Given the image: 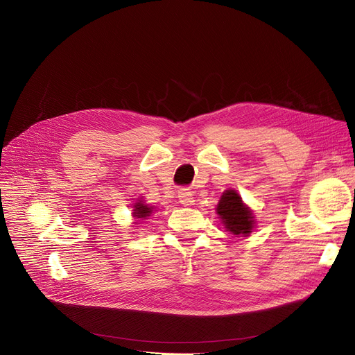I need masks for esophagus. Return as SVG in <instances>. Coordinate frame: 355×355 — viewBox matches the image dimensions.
<instances>
[{"label":"esophagus","mask_w":355,"mask_h":355,"mask_svg":"<svg viewBox=\"0 0 355 355\" xmlns=\"http://www.w3.org/2000/svg\"><path fill=\"white\" fill-rule=\"evenodd\" d=\"M178 201L182 204V206H193L194 204L193 193L189 189H180L178 190Z\"/></svg>","instance_id":"obj_1"}]
</instances>
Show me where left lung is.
Instances as JSON below:
<instances>
[{"label": "left lung", "instance_id": "left-lung-1", "mask_svg": "<svg viewBox=\"0 0 355 355\" xmlns=\"http://www.w3.org/2000/svg\"><path fill=\"white\" fill-rule=\"evenodd\" d=\"M217 213L223 220V225L233 234L248 236L253 229V214L234 190L223 193L217 206Z\"/></svg>", "mask_w": 355, "mask_h": 355}]
</instances>
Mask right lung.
Here are the masks:
<instances>
[{"instance_id":"add662e5","label":"right lung","mask_w":355,"mask_h":355,"mask_svg":"<svg viewBox=\"0 0 355 355\" xmlns=\"http://www.w3.org/2000/svg\"><path fill=\"white\" fill-rule=\"evenodd\" d=\"M134 209H135V210H134V216H135L137 218H144V217L151 214V211H153L151 207H148L146 204H142L141 201H138V202L135 204Z\"/></svg>"}]
</instances>
